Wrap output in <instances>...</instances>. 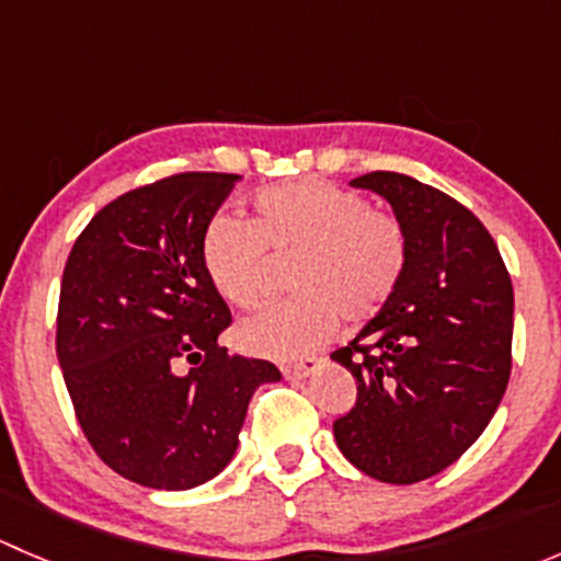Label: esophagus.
<instances>
[{"instance_id": "1", "label": "esophagus", "mask_w": 561, "mask_h": 561, "mask_svg": "<svg viewBox=\"0 0 561 561\" xmlns=\"http://www.w3.org/2000/svg\"><path fill=\"white\" fill-rule=\"evenodd\" d=\"M317 369H320V360L304 358V360H298V364L285 366V369H282V375H285L287 380H307V377H312Z\"/></svg>"}]
</instances>
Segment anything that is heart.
Returning <instances> with one entry per match:
<instances>
[{
    "label": "heart",
    "mask_w": 561,
    "mask_h": 561,
    "mask_svg": "<svg viewBox=\"0 0 561 561\" xmlns=\"http://www.w3.org/2000/svg\"><path fill=\"white\" fill-rule=\"evenodd\" d=\"M268 254H298L290 290L301 296L247 317L236 342L260 358L298 360L331 339L342 314L364 322L388 307L407 268V239L396 219L371 211L358 192L304 179L260 192L249 222L219 214L203 230V271L230 307L263 301Z\"/></svg>",
    "instance_id": "heart-1"
}]
</instances>
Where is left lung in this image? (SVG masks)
Segmentation results:
<instances>
[{
  "instance_id": "left-lung-1",
  "label": "left lung",
  "mask_w": 561,
  "mask_h": 561,
  "mask_svg": "<svg viewBox=\"0 0 561 561\" xmlns=\"http://www.w3.org/2000/svg\"><path fill=\"white\" fill-rule=\"evenodd\" d=\"M350 186L388 203L407 239V268L388 307L331 355L358 382L333 437L369 478L421 483L483 434L505 396L511 274L483 222L445 192L388 171Z\"/></svg>"
}]
</instances>
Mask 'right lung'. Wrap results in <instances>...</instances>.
<instances>
[{
  "label": "right lung",
  "instance_id": "right-lung-1",
  "mask_svg": "<svg viewBox=\"0 0 561 561\" xmlns=\"http://www.w3.org/2000/svg\"><path fill=\"white\" fill-rule=\"evenodd\" d=\"M241 175L179 173L94 214L61 274L56 355L78 423L113 472L186 491L239 448L254 390L274 364L228 355L230 309L201 239Z\"/></svg>",
  "mask_w": 561,
  "mask_h": 561
}]
</instances>
